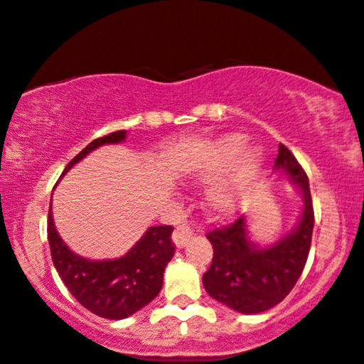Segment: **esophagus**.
I'll use <instances>...</instances> for the list:
<instances>
[{
	"mask_svg": "<svg viewBox=\"0 0 364 364\" xmlns=\"http://www.w3.org/2000/svg\"><path fill=\"white\" fill-rule=\"evenodd\" d=\"M192 233H194V230H192L191 225H187V223L178 225L173 232L175 245H177L178 249H183V247H186L192 238Z\"/></svg>",
	"mask_w": 364,
	"mask_h": 364,
	"instance_id": "34e87169",
	"label": "esophagus"
}]
</instances>
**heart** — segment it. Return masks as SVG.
Segmentation results:
<instances>
[{"label": "heart", "mask_w": 364, "mask_h": 364, "mask_svg": "<svg viewBox=\"0 0 364 364\" xmlns=\"http://www.w3.org/2000/svg\"><path fill=\"white\" fill-rule=\"evenodd\" d=\"M243 146L245 139L242 136H226L216 141L194 166L198 177L211 178L234 164L230 172L221 181H218L208 194L211 206L220 213H230L237 206L238 199L257 170L259 153L254 149L242 153Z\"/></svg>", "instance_id": "b5f03b06"}]
</instances>
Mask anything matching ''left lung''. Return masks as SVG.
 <instances>
[{"label":"left lung","mask_w":364,"mask_h":364,"mask_svg":"<svg viewBox=\"0 0 364 364\" xmlns=\"http://www.w3.org/2000/svg\"><path fill=\"white\" fill-rule=\"evenodd\" d=\"M276 168L284 170L303 192L305 204L294 232L267 249H257L247 240L242 216L206 235L213 260L203 276L204 288L209 296L240 314H260L283 301L309 259L315 220L309 177L284 144H279Z\"/></svg>","instance_id":"8db88e82"}]
</instances>
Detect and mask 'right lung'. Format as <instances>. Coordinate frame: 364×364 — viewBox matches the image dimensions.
Instances as JSON below:
<instances>
[{"instance_id":"obj_1","label":"right lung","mask_w":364,"mask_h":364,"mask_svg":"<svg viewBox=\"0 0 364 364\" xmlns=\"http://www.w3.org/2000/svg\"><path fill=\"white\" fill-rule=\"evenodd\" d=\"M124 139L126 131H115L93 139L66 165L64 172L102 144L121 143ZM172 232V225L151 226L122 257L88 260L73 254L55 232L50 206L47 218L50 257L68 291L92 314L110 320L129 317L160 293L165 267L175 254Z\"/></svg>"}]
</instances>
